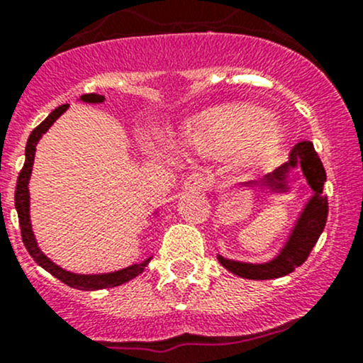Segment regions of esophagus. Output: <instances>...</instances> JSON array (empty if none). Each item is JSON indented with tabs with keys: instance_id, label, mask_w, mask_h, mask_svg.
<instances>
[{
	"instance_id": "obj_1",
	"label": "esophagus",
	"mask_w": 363,
	"mask_h": 363,
	"mask_svg": "<svg viewBox=\"0 0 363 363\" xmlns=\"http://www.w3.org/2000/svg\"><path fill=\"white\" fill-rule=\"evenodd\" d=\"M206 186H208V182H206V178L202 177V174H190L189 178H185V182H183V190H190V192H196V190H204Z\"/></svg>"
}]
</instances>
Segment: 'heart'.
Returning <instances> with one entry per match:
<instances>
[{"label":"heart","instance_id":"b5f03b06","mask_svg":"<svg viewBox=\"0 0 363 363\" xmlns=\"http://www.w3.org/2000/svg\"><path fill=\"white\" fill-rule=\"evenodd\" d=\"M280 142V130L258 107L213 108L180 136L185 149L223 155L237 152L242 162L267 157Z\"/></svg>","mask_w":363,"mask_h":363}]
</instances>
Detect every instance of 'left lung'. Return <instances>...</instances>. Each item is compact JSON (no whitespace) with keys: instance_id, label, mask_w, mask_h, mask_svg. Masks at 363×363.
I'll use <instances>...</instances> for the list:
<instances>
[{"instance_id":"left-lung-1","label":"left lung","mask_w":363,"mask_h":363,"mask_svg":"<svg viewBox=\"0 0 363 363\" xmlns=\"http://www.w3.org/2000/svg\"><path fill=\"white\" fill-rule=\"evenodd\" d=\"M301 169L303 177L311 189V196L299 211L292 225L286 242L279 249V252L272 259L263 263H249V261L230 259L216 255L221 267L227 268L233 275L251 280H270L279 277L289 275L296 267L305 263L318 237L322 235L327 221V197L323 196V183H325V169H323L320 157L315 152L311 142H299L292 147L289 161L282 166L275 167L272 173L264 174L261 182H242L239 189L251 190V192H270L272 196H287L291 194L289 173L292 169Z\"/></svg>"}]
</instances>
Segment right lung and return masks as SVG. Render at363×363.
<instances>
[{"instance_id":"1","label":"right lung","mask_w":363,"mask_h":363,"mask_svg":"<svg viewBox=\"0 0 363 363\" xmlns=\"http://www.w3.org/2000/svg\"><path fill=\"white\" fill-rule=\"evenodd\" d=\"M81 102L86 104H102L105 100L104 95H96V93H86V95L79 96ZM69 108V104L60 105L57 107L52 114L48 116L40 126H36L33 130V133L27 138L26 145V162L22 171L18 173L17 178V186H15V209L18 214V223H21V232H22V240H24L26 249L29 251V255L33 256V259L40 264L41 268H45L48 274H52L55 279L62 280L64 284H67L69 287L79 291H99V289H107V287H118L121 284L130 282L131 279L138 277L145 270V267L152 259L147 258L140 263H133L130 267H124L121 270L107 272V274H74V272L65 270V268L58 267L57 263H53L45 252L41 251V247L38 245L36 237L33 232V223H30V194H29V180L30 174H33V166H34V155H36V145L38 142L43 138V135L53 126V123L64 114ZM159 211H154V216H157Z\"/></svg>"}]
</instances>
